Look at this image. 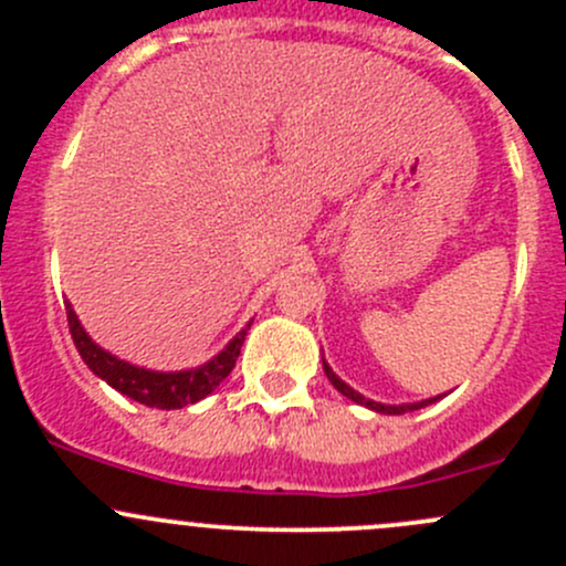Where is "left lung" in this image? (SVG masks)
Here are the masks:
<instances>
[{
  "label": "left lung",
  "mask_w": 566,
  "mask_h": 566,
  "mask_svg": "<svg viewBox=\"0 0 566 566\" xmlns=\"http://www.w3.org/2000/svg\"><path fill=\"white\" fill-rule=\"evenodd\" d=\"M323 369H325V375H328L331 384H334V389H336V391H342V394H345L347 399H353V402H361V405H367V408L378 410V413H405V410H416V408H421V405H427V402H419V405H399V408H397V405H380V402H373V399H364L361 394L353 391L350 386H347V384H342V380L336 378L334 373H331V367H328V364H325V361H323ZM430 402H432V399H430Z\"/></svg>",
  "instance_id": "left-lung-1"
}]
</instances>
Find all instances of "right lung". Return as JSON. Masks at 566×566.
<instances>
[{"label":"right lung","instance_id":"obj_1","mask_svg":"<svg viewBox=\"0 0 566 566\" xmlns=\"http://www.w3.org/2000/svg\"><path fill=\"white\" fill-rule=\"evenodd\" d=\"M65 312L73 345H76L84 364H87L98 378H104L112 389L136 399V402L147 405V408L161 410L182 408V405L199 402L202 397H208V394L232 373L238 356H241L243 339H247V331H241L213 361H208L199 369H188V373H150V369H139L134 367V364L108 356L106 350H101V347L84 334L82 323H78L71 304H65Z\"/></svg>","mask_w":566,"mask_h":566}]
</instances>
